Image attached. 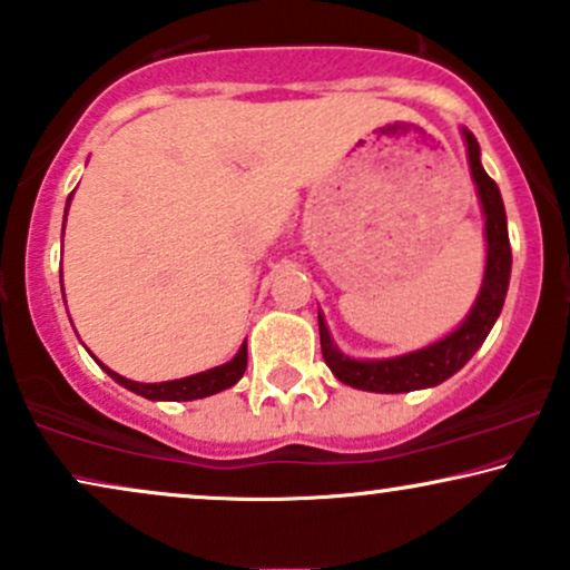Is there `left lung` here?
Wrapping results in <instances>:
<instances>
[{
  "label": "left lung",
  "mask_w": 570,
  "mask_h": 570,
  "mask_svg": "<svg viewBox=\"0 0 570 570\" xmlns=\"http://www.w3.org/2000/svg\"><path fill=\"white\" fill-rule=\"evenodd\" d=\"M468 142V158L470 171H473V181L479 187V198L483 206V216H487V274H483V285L475 306L470 308L468 320L446 335L444 341L433 343L423 351H412V354L396 356V360H381V362H360L343 356L338 348L330 341L327 325L320 314V341H322V356H325L327 367L341 383L351 385V389L375 391V393H404L417 389H431V385L444 383L452 377L456 370H462L470 362V356L481 348L487 341L489 330L494 327L497 317H500L504 296H508L510 285V266H512V250L508 237V216H504V203L500 195L497 181L483 171L481 166V147L475 137L465 129Z\"/></svg>",
  "instance_id": "1"
}]
</instances>
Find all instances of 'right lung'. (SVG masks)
Masks as SVG:
<instances>
[{
    "mask_svg": "<svg viewBox=\"0 0 570 570\" xmlns=\"http://www.w3.org/2000/svg\"><path fill=\"white\" fill-rule=\"evenodd\" d=\"M70 203V198H68ZM68 210V208H66ZM245 367H248V348L245 343L237 351V356L222 367L198 372V375H189L181 377V381H166V383H135V381H126V377L118 375V372L102 367L114 377L116 383H121L124 389L139 393V396L153 399V402H193V399H203L210 396V393H219L229 385H235L243 377Z\"/></svg>",
    "mask_w": 570,
    "mask_h": 570,
    "instance_id": "add662e5",
    "label": "right lung"
}]
</instances>
